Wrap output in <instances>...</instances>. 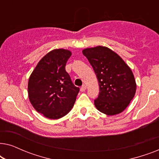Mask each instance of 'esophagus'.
Wrapping results in <instances>:
<instances>
[{"instance_id":"obj_1","label":"esophagus","mask_w":159,"mask_h":159,"mask_svg":"<svg viewBox=\"0 0 159 159\" xmlns=\"http://www.w3.org/2000/svg\"><path fill=\"white\" fill-rule=\"evenodd\" d=\"M86 85H84V84H83V85H82L81 88H80V90L82 91V92H84V91H85L86 90Z\"/></svg>"}]
</instances>
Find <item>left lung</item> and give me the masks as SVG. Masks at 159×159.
Segmentation results:
<instances>
[{"label":"left lung","instance_id":"obj_1","mask_svg":"<svg viewBox=\"0 0 159 159\" xmlns=\"http://www.w3.org/2000/svg\"><path fill=\"white\" fill-rule=\"evenodd\" d=\"M82 53L93 66L98 80L100 93L94 101L95 107L108 116L120 114L136 92L131 69L118 54L107 47L85 48Z\"/></svg>","mask_w":159,"mask_h":159}]
</instances>
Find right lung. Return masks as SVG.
Returning <instances> with one entry per match:
<instances>
[{
  "label": "right lung",
  "instance_id": "obj_1",
  "mask_svg": "<svg viewBox=\"0 0 159 159\" xmlns=\"http://www.w3.org/2000/svg\"><path fill=\"white\" fill-rule=\"evenodd\" d=\"M71 51L55 49L38 62L28 82L30 101L37 111L51 119H58L70 111L80 88L66 72Z\"/></svg>",
  "mask_w": 159,
  "mask_h": 159
}]
</instances>
